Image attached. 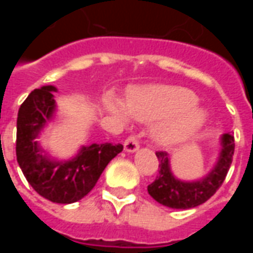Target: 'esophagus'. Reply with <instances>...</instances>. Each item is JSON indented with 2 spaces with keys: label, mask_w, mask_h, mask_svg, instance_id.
<instances>
[{
  "label": "esophagus",
  "mask_w": 253,
  "mask_h": 253,
  "mask_svg": "<svg viewBox=\"0 0 253 253\" xmlns=\"http://www.w3.org/2000/svg\"><path fill=\"white\" fill-rule=\"evenodd\" d=\"M138 149H139V141H138V138L135 135H130L125 141V150L132 153V152H135Z\"/></svg>",
  "instance_id": "obj_1"
}]
</instances>
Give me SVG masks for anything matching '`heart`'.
<instances>
[{
	"label": "heart",
	"instance_id": "1",
	"mask_svg": "<svg viewBox=\"0 0 253 253\" xmlns=\"http://www.w3.org/2000/svg\"><path fill=\"white\" fill-rule=\"evenodd\" d=\"M196 96L179 86H152L132 92L128 107L116 96L107 97V108L121 121L131 115L141 122L159 121L153 128L154 141L173 146L194 137L207 121L206 111L195 104Z\"/></svg>",
	"mask_w": 253,
	"mask_h": 253
}]
</instances>
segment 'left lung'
<instances>
[{"label":"left lung","instance_id":"1","mask_svg":"<svg viewBox=\"0 0 253 253\" xmlns=\"http://www.w3.org/2000/svg\"><path fill=\"white\" fill-rule=\"evenodd\" d=\"M222 149L217 164L203 179L196 181H181L170 172L169 157L167 152H156L159 159V175L148 186L149 195L161 205L170 209H191L210 199L222 186L234 154V137L223 134Z\"/></svg>","mask_w":253,"mask_h":253}]
</instances>
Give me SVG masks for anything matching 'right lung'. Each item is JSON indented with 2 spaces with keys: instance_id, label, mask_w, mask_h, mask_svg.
Masks as SVG:
<instances>
[{
  "instance_id": "add662e5",
  "label": "right lung",
  "mask_w": 253,
  "mask_h": 253,
  "mask_svg": "<svg viewBox=\"0 0 253 253\" xmlns=\"http://www.w3.org/2000/svg\"><path fill=\"white\" fill-rule=\"evenodd\" d=\"M52 85L32 90L17 115L16 156L32 188L54 203H73L92 191L111 160L123 150L121 143L83 146L74 159L57 161L47 157L35 138L55 111Z\"/></svg>"
}]
</instances>
